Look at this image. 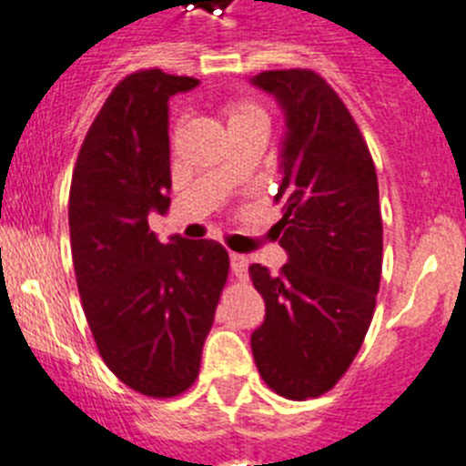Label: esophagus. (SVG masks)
<instances>
[{
	"label": "esophagus",
	"mask_w": 466,
	"mask_h": 466,
	"mask_svg": "<svg viewBox=\"0 0 466 466\" xmlns=\"http://www.w3.org/2000/svg\"><path fill=\"white\" fill-rule=\"evenodd\" d=\"M229 261H232L234 278H237L238 282H246L248 264H250V259H248L246 255H238V252H232V255H229Z\"/></svg>",
	"instance_id": "34e87169"
}]
</instances>
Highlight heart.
<instances>
[{
    "label": "heart",
    "instance_id": "obj_1",
    "mask_svg": "<svg viewBox=\"0 0 466 466\" xmlns=\"http://www.w3.org/2000/svg\"><path fill=\"white\" fill-rule=\"evenodd\" d=\"M225 123H228V129L241 127V125L248 123H268L266 118V111L252 99H229L223 106Z\"/></svg>",
    "mask_w": 466,
    "mask_h": 466
}]
</instances>
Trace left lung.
I'll return each mask as SVG.
<instances>
[{
  "label": "left lung",
  "instance_id": "8db88e82",
  "mask_svg": "<svg viewBox=\"0 0 466 466\" xmlns=\"http://www.w3.org/2000/svg\"><path fill=\"white\" fill-rule=\"evenodd\" d=\"M252 84L287 111L275 225L289 264L250 266L266 302L252 332L259 376L291 400L332 390L362 348L382 275V216L371 152L346 104L314 70H266Z\"/></svg>",
  "mask_w": 466,
  "mask_h": 466
}]
</instances>
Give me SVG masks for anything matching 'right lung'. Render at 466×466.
<instances>
[{
  "instance_id": "add662e5",
  "label": "right lung",
  "mask_w": 466,
  "mask_h": 466,
  "mask_svg": "<svg viewBox=\"0 0 466 466\" xmlns=\"http://www.w3.org/2000/svg\"><path fill=\"white\" fill-rule=\"evenodd\" d=\"M193 76L137 70L95 116L70 184L76 289L104 364L147 399L184 394L229 275L220 243L170 238L147 225L170 205L168 97Z\"/></svg>"
}]
</instances>
